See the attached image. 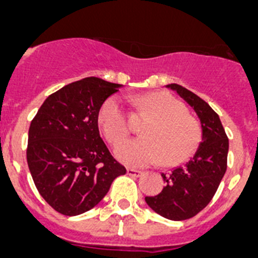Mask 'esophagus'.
Here are the masks:
<instances>
[{
	"label": "esophagus",
	"mask_w": 258,
	"mask_h": 258,
	"mask_svg": "<svg viewBox=\"0 0 258 258\" xmlns=\"http://www.w3.org/2000/svg\"><path fill=\"white\" fill-rule=\"evenodd\" d=\"M127 175L131 176V177H140V176L143 175V172H141V171H139V169L127 168Z\"/></svg>",
	"instance_id": "obj_1"
}]
</instances>
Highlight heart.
Wrapping results in <instances>:
<instances>
[{
  "instance_id": "b5f03b06",
  "label": "heart",
  "mask_w": 258,
  "mask_h": 258,
  "mask_svg": "<svg viewBox=\"0 0 258 258\" xmlns=\"http://www.w3.org/2000/svg\"><path fill=\"white\" fill-rule=\"evenodd\" d=\"M140 108L155 115L143 130L140 139L126 141L115 150L120 162L132 167L163 163L173 166L186 161L198 148L202 128L198 120L186 114L185 105L169 92L148 94L138 100ZM97 123L112 145H118L131 132L130 114L119 97L106 99L97 113Z\"/></svg>"
}]
</instances>
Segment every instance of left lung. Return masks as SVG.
I'll list each match as a JSON object with an SVG mask.
<instances>
[{
    "instance_id": "left-lung-1",
    "label": "left lung",
    "mask_w": 258,
    "mask_h": 258,
    "mask_svg": "<svg viewBox=\"0 0 258 258\" xmlns=\"http://www.w3.org/2000/svg\"><path fill=\"white\" fill-rule=\"evenodd\" d=\"M196 113L202 124V143L185 166L162 173L164 187L158 196L145 197L158 215L181 221L198 215L212 201L227 167L229 139L217 113L203 99L176 83L168 85Z\"/></svg>"
}]
</instances>
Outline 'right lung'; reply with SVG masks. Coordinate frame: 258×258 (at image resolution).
I'll list each match as a JSON object with an SVG mask.
<instances>
[{"label": "right lung", "instance_id": "right-lung-1", "mask_svg": "<svg viewBox=\"0 0 258 258\" xmlns=\"http://www.w3.org/2000/svg\"><path fill=\"white\" fill-rule=\"evenodd\" d=\"M120 85L87 77L43 101L28 132L27 162L37 190L66 216L94 208L126 173L100 138L97 113Z\"/></svg>", "mask_w": 258, "mask_h": 258}]
</instances>
